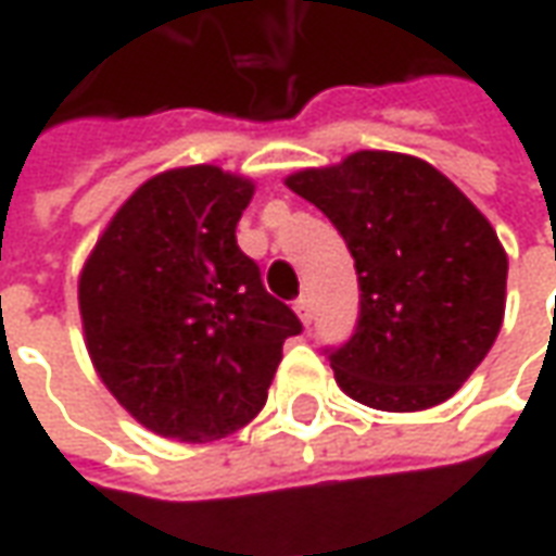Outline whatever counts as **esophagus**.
I'll list each match as a JSON object with an SVG mask.
<instances>
[{
  "label": "esophagus",
  "mask_w": 556,
  "mask_h": 556,
  "mask_svg": "<svg viewBox=\"0 0 556 556\" xmlns=\"http://www.w3.org/2000/svg\"><path fill=\"white\" fill-rule=\"evenodd\" d=\"M294 313L301 315V321L306 327L313 325V301H309V294H301V298L294 301Z\"/></svg>",
  "instance_id": "esophagus-1"
}]
</instances>
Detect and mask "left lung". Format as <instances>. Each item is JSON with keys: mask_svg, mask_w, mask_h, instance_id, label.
Masks as SVG:
<instances>
[{"mask_svg": "<svg viewBox=\"0 0 556 556\" xmlns=\"http://www.w3.org/2000/svg\"><path fill=\"white\" fill-rule=\"evenodd\" d=\"M286 187L337 226L357 267L354 337L327 351L337 384L396 414L446 402L503 325L509 262L489 219L443 172L396 151H354Z\"/></svg>", "mask_w": 556, "mask_h": 556, "instance_id": "8db88e82", "label": "left lung"}]
</instances>
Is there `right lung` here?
Wrapping results in <instances>:
<instances>
[{"label":"right lung","instance_id":"1","mask_svg":"<svg viewBox=\"0 0 556 556\" xmlns=\"http://www.w3.org/2000/svg\"><path fill=\"white\" fill-rule=\"evenodd\" d=\"M255 184L219 166L148 178L79 274L86 349L106 390L146 429L219 441L265 408L298 315L262 286L235 226Z\"/></svg>","mask_w":556,"mask_h":556}]
</instances>
